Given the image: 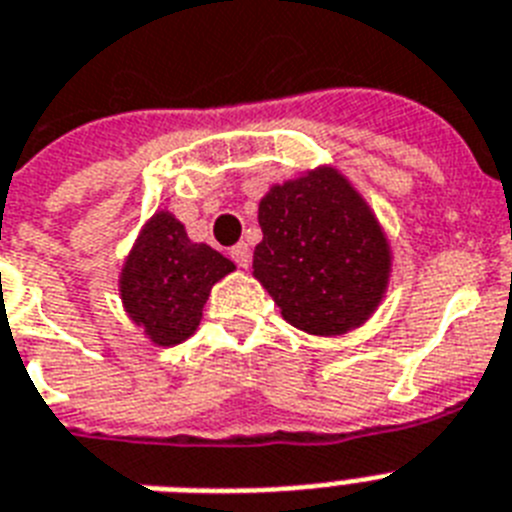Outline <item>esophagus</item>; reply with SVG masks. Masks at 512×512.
I'll list each match as a JSON object with an SVG mask.
<instances>
[{
    "label": "esophagus",
    "instance_id": "esophagus-1",
    "mask_svg": "<svg viewBox=\"0 0 512 512\" xmlns=\"http://www.w3.org/2000/svg\"><path fill=\"white\" fill-rule=\"evenodd\" d=\"M231 260H234V263L239 265V268L247 270L249 265H252V252H249L247 244H244V242L234 244V247H231Z\"/></svg>",
    "mask_w": 512,
    "mask_h": 512
}]
</instances>
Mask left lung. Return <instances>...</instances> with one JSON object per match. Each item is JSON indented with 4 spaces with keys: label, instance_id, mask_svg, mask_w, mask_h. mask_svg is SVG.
Segmentation results:
<instances>
[{
    "label": "left lung",
    "instance_id": "left-lung-1",
    "mask_svg": "<svg viewBox=\"0 0 512 512\" xmlns=\"http://www.w3.org/2000/svg\"><path fill=\"white\" fill-rule=\"evenodd\" d=\"M252 276L309 336L362 328L388 294L393 249L364 195L336 166L273 184L260 200Z\"/></svg>",
    "mask_w": 512,
    "mask_h": 512
}]
</instances>
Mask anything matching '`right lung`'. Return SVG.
Instances as JSON below:
<instances>
[{
  "label": "right lung",
  "instance_id": "obj_1",
  "mask_svg": "<svg viewBox=\"0 0 512 512\" xmlns=\"http://www.w3.org/2000/svg\"><path fill=\"white\" fill-rule=\"evenodd\" d=\"M236 265L187 236L171 210H156L137 234L119 273V299L153 346L187 341L203 320L210 289Z\"/></svg>",
  "mask_w": 512,
  "mask_h": 512
}]
</instances>
